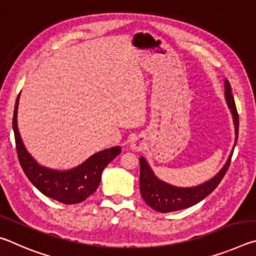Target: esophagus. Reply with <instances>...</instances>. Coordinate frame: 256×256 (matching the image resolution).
Listing matches in <instances>:
<instances>
[{"label":"esophagus","instance_id":"1","mask_svg":"<svg viewBox=\"0 0 256 256\" xmlns=\"http://www.w3.org/2000/svg\"><path fill=\"white\" fill-rule=\"evenodd\" d=\"M131 146H132L133 150L138 151V150H141L142 148H144V144H142V142H140L138 140H134V141H132Z\"/></svg>","mask_w":256,"mask_h":256}]
</instances>
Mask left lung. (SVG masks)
Masks as SVG:
<instances>
[{"label": "left lung", "instance_id": "1", "mask_svg": "<svg viewBox=\"0 0 256 256\" xmlns=\"http://www.w3.org/2000/svg\"><path fill=\"white\" fill-rule=\"evenodd\" d=\"M224 97H226V102L228 104L229 110L232 112L234 124H235L236 144L238 128H240V118H238L235 100H234V96L232 94V86L228 80L224 81ZM232 151L230 156H229L227 162L222 168V170L214 177H212L210 180L201 185L194 186V188H177V186L167 184L160 180L158 177L154 176L146 160L144 157H140L141 196L150 208H152L154 210L158 212H162V214L183 210L186 209V208L192 206L206 198L219 185L228 170L229 164H230L232 162Z\"/></svg>", "mask_w": 256, "mask_h": 256}]
</instances>
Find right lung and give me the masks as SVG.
I'll use <instances>...</instances> for the list:
<instances>
[{
    "label": "right lung",
    "mask_w": 256,
    "mask_h": 256,
    "mask_svg": "<svg viewBox=\"0 0 256 256\" xmlns=\"http://www.w3.org/2000/svg\"><path fill=\"white\" fill-rule=\"evenodd\" d=\"M18 102L19 96L16 102L12 126L16 154L26 176L44 196L64 204H76L84 201L96 192L98 185L100 184L104 168L120 154V146L99 151L86 159L84 164L70 170H54L42 167L28 154L20 138L16 124Z\"/></svg>",
    "instance_id": "add662e5"
}]
</instances>
